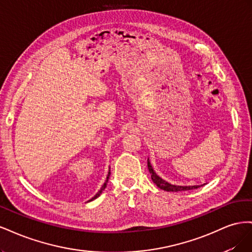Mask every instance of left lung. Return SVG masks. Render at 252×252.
Returning <instances> with one entry per match:
<instances>
[{"label":"left lung","instance_id":"8db88e82","mask_svg":"<svg viewBox=\"0 0 252 252\" xmlns=\"http://www.w3.org/2000/svg\"><path fill=\"white\" fill-rule=\"evenodd\" d=\"M147 166H148V170L149 173L151 174V180L155 184L162 190H165V191H172V192H178V191H186V190H191V189H196L201 186L196 185V186H175V185H171L169 183H167L166 181H164L163 179H161L158 175L155 172V170L152 169V167L150 165L149 159H147Z\"/></svg>","mask_w":252,"mask_h":252}]
</instances>
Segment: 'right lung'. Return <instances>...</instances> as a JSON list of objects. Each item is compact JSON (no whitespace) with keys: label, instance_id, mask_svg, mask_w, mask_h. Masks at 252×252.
<instances>
[{"label":"right lung","instance_id":"right-lung-1","mask_svg":"<svg viewBox=\"0 0 252 252\" xmlns=\"http://www.w3.org/2000/svg\"><path fill=\"white\" fill-rule=\"evenodd\" d=\"M109 175H110V170H109V172H108V175H107V178H106V181H105V183H104V185L102 186V188L100 189V190H98V192L93 197V199H91V200H89V201H93V200H94V199H96V197L97 196H100V194L103 192V190L106 188V185H107V183H108V179H109Z\"/></svg>","mask_w":252,"mask_h":252}]
</instances>
